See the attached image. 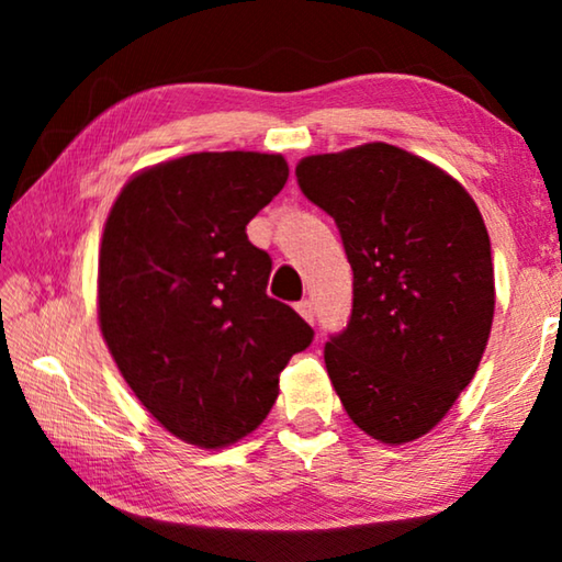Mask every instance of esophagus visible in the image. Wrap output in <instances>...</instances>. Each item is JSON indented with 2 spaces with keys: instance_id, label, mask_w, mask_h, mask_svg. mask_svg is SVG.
Returning <instances> with one entry per match:
<instances>
[{
  "instance_id": "obj_1",
  "label": "esophagus",
  "mask_w": 562,
  "mask_h": 562,
  "mask_svg": "<svg viewBox=\"0 0 562 562\" xmlns=\"http://www.w3.org/2000/svg\"><path fill=\"white\" fill-rule=\"evenodd\" d=\"M300 312V317L304 319V322H310V325H315V310H312V302L310 300H302V302H297V307H294Z\"/></svg>"
}]
</instances>
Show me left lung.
Listing matches in <instances>:
<instances>
[{
	"label": "left lung",
	"instance_id": "1",
	"mask_svg": "<svg viewBox=\"0 0 562 562\" xmlns=\"http://www.w3.org/2000/svg\"><path fill=\"white\" fill-rule=\"evenodd\" d=\"M302 193L335 217L355 270L345 331L325 347L341 406L382 443L429 434L471 384L496 284L486 223L459 180L389 144L302 158Z\"/></svg>",
	"mask_w": 562,
	"mask_h": 562
}]
</instances>
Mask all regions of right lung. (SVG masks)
Instances as JSON below:
<instances>
[{
	"label": "right lung",
	"instance_id": "obj_1",
	"mask_svg": "<svg viewBox=\"0 0 562 562\" xmlns=\"http://www.w3.org/2000/svg\"><path fill=\"white\" fill-rule=\"evenodd\" d=\"M288 176L280 154H190L133 176L103 225V341L146 412L201 449L258 429L315 337L268 297L272 260L245 233Z\"/></svg>",
	"mask_w": 562,
	"mask_h": 562
}]
</instances>
